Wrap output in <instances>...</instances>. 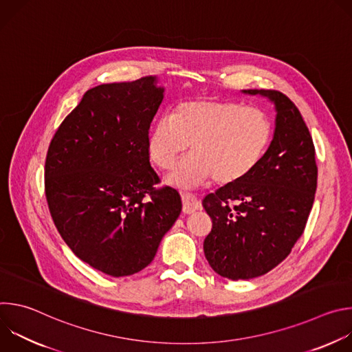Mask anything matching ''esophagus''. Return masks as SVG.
<instances>
[{
    "instance_id": "34e87169",
    "label": "esophagus",
    "mask_w": 352,
    "mask_h": 352,
    "mask_svg": "<svg viewBox=\"0 0 352 352\" xmlns=\"http://www.w3.org/2000/svg\"><path fill=\"white\" fill-rule=\"evenodd\" d=\"M181 197H182V212L185 214H190L202 208V205H200L199 200L192 193L184 192V193H181Z\"/></svg>"
}]
</instances>
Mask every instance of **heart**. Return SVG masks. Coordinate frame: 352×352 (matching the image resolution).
I'll list each match as a JSON object with an SVG mask.
<instances>
[{
    "instance_id": "obj_1",
    "label": "heart",
    "mask_w": 352,
    "mask_h": 352,
    "mask_svg": "<svg viewBox=\"0 0 352 352\" xmlns=\"http://www.w3.org/2000/svg\"><path fill=\"white\" fill-rule=\"evenodd\" d=\"M272 139L273 122L262 109L190 98L150 126L146 148L156 167L170 170L190 147L192 153L168 178L177 186L192 188L210 178L219 185H232L259 166Z\"/></svg>"
}]
</instances>
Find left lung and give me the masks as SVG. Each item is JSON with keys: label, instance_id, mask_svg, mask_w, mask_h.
<instances>
[{"label": "left lung", "instance_id": "8db88e82", "mask_svg": "<svg viewBox=\"0 0 352 352\" xmlns=\"http://www.w3.org/2000/svg\"><path fill=\"white\" fill-rule=\"evenodd\" d=\"M276 107L273 140L259 166L242 181L204 199L213 227L205 256L221 277L249 280L281 263L302 235L318 185L315 146L291 100L277 90H242Z\"/></svg>", "mask_w": 352, "mask_h": 352}]
</instances>
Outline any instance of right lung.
Wrapping results in <instances>:
<instances>
[{
  "label": "right lung",
  "mask_w": 352,
  "mask_h": 352,
  "mask_svg": "<svg viewBox=\"0 0 352 352\" xmlns=\"http://www.w3.org/2000/svg\"><path fill=\"white\" fill-rule=\"evenodd\" d=\"M164 97L156 76L87 90L48 146L45 197L72 252L113 277L153 261L178 219L179 193L156 188L146 136Z\"/></svg>",
  "instance_id": "add662e5"
}]
</instances>
